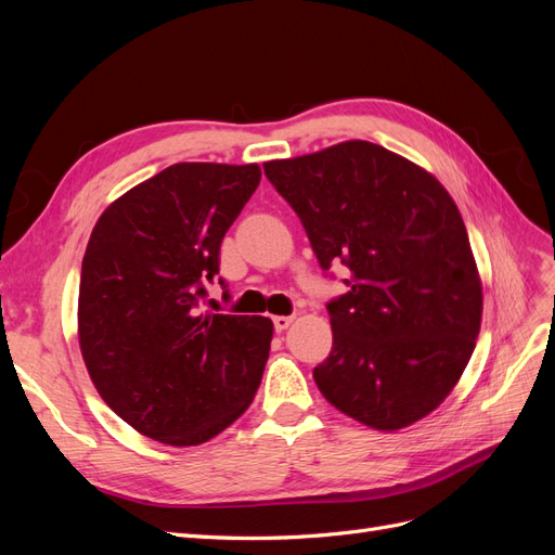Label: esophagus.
Segmentation results:
<instances>
[{"label": "esophagus", "instance_id": "34e87169", "mask_svg": "<svg viewBox=\"0 0 555 555\" xmlns=\"http://www.w3.org/2000/svg\"><path fill=\"white\" fill-rule=\"evenodd\" d=\"M292 322H294V314H278V317H273L275 331H287L292 326Z\"/></svg>", "mask_w": 555, "mask_h": 555}]
</instances>
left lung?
<instances>
[{"label": "left lung", "instance_id": "left-lung-1", "mask_svg": "<svg viewBox=\"0 0 555 555\" xmlns=\"http://www.w3.org/2000/svg\"><path fill=\"white\" fill-rule=\"evenodd\" d=\"M263 173L322 271L349 268L347 292L326 304L333 347L312 371L319 391L377 430L424 418L463 375L481 324V282L453 198L367 141L268 162Z\"/></svg>", "mask_w": 555, "mask_h": 555}]
</instances>
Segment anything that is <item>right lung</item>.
I'll list each match as a JSON object with an SVG mask.
<instances>
[{
	"label": "right lung",
	"instance_id": "1",
	"mask_svg": "<svg viewBox=\"0 0 555 555\" xmlns=\"http://www.w3.org/2000/svg\"><path fill=\"white\" fill-rule=\"evenodd\" d=\"M259 180L257 164H173L92 229L78 294L82 359L106 405L157 442L215 438L261 384L271 319L201 312L224 233Z\"/></svg>",
	"mask_w": 555,
	"mask_h": 555
}]
</instances>
